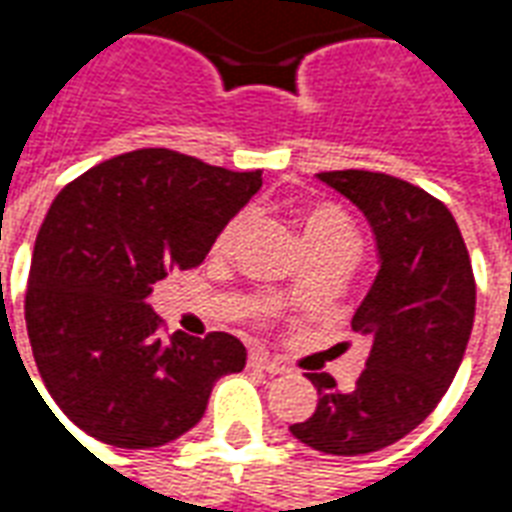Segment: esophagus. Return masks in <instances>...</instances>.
Masks as SVG:
<instances>
[{
  "instance_id": "esophagus-1",
  "label": "esophagus",
  "mask_w": 512,
  "mask_h": 512,
  "mask_svg": "<svg viewBox=\"0 0 512 512\" xmlns=\"http://www.w3.org/2000/svg\"><path fill=\"white\" fill-rule=\"evenodd\" d=\"M249 365L257 367V370H266V373H271V376L285 373V365H279L277 359H271L268 354H252L249 356Z\"/></svg>"
}]
</instances>
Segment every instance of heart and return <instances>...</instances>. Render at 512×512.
<instances>
[{"label":"heart","mask_w":512,"mask_h":512,"mask_svg":"<svg viewBox=\"0 0 512 512\" xmlns=\"http://www.w3.org/2000/svg\"><path fill=\"white\" fill-rule=\"evenodd\" d=\"M246 224L244 213L233 216L224 224L222 233L216 235L213 249L216 252H230L235 238L241 235ZM301 238L310 249V255H348L354 257L359 235H356V224L348 213L337 205V202H312L307 205L299 216Z\"/></svg>","instance_id":"obj_1"}]
</instances>
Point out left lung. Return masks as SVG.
<instances>
[{
  "label": "left lung",
  "mask_w": 512,
  "mask_h": 512,
  "mask_svg": "<svg viewBox=\"0 0 512 512\" xmlns=\"http://www.w3.org/2000/svg\"><path fill=\"white\" fill-rule=\"evenodd\" d=\"M318 180L354 202L376 235V282L351 318L373 345L351 392L329 373L307 376L318 408L290 433L326 455H367L425 422L450 389L474 323L472 260L447 205L425 189L367 169Z\"/></svg>",
  "instance_id": "1"
}]
</instances>
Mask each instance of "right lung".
Wrapping results in <instances>:
<instances>
[{
    "instance_id": "1",
    "label": "right lung",
    "mask_w": 512,
    "mask_h": 512,
    "mask_svg": "<svg viewBox=\"0 0 512 512\" xmlns=\"http://www.w3.org/2000/svg\"><path fill=\"white\" fill-rule=\"evenodd\" d=\"M263 186L167 147L109 158L68 183L40 224L24 301L40 378L76 428L150 450L205 414L213 384L246 365L244 343L161 337L147 296L172 268L200 266Z\"/></svg>"
}]
</instances>
